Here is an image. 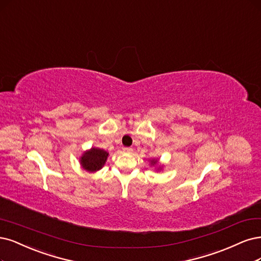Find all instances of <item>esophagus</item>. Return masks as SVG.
I'll return each instance as SVG.
<instances>
[{
    "mask_svg": "<svg viewBox=\"0 0 261 261\" xmlns=\"http://www.w3.org/2000/svg\"><path fill=\"white\" fill-rule=\"evenodd\" d=\"M132 151H133L132 148H127V147H124L123 148V152H125V153H130Z\"/></svg>",
    "mask_w": 261,
    "mask_h": 261,
    "instance_id": "34e87169",
    "label": "esophagus"
}]
</instances>
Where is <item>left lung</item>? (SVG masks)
<instances>
[{
  "label": "left lung",
  "mask_w": 261,
  "mask_h": 261,
  "mask_svg": "<svg viewBox=\"0 0 261 261\" xmlns=\"http://www.w3.org/2000/svg\"><path fill=\"white\" fill-rule=\"evenodd\" d=\"M151 162H152V164H155V163H156V162H158V161H154V160H153V161H151Z\"/></svg>",
  "instance_id": "left-lung-1"
}]
</instances>
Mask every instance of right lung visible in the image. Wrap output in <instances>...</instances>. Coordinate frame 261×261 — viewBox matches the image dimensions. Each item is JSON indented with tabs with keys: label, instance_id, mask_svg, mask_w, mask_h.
Listing matches in <instances>:
<instances>
[{
	"label": "right lung",
	"instance_id": "right-lung-1",
	"mask_svg": "<svg viewBox=\"0 0 261 261\" xmlns=\"http://www.w3.org/2000/svg\"><path fill=\"white\" fill-rule=\"evenodd\" d=\"M107 158V151L98 148H92L89 151H86L81 158V164L88 172H96V170L100 169L105 165Z\"/></svg>",
	"mask_w": 261,
	"mask_h": 261
}]
</instances>
